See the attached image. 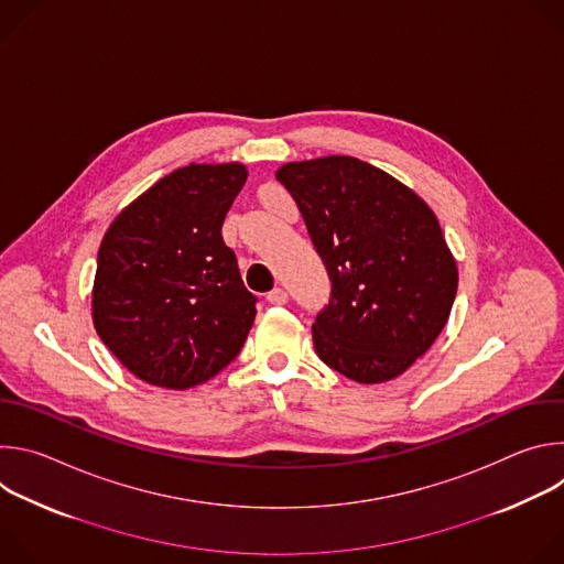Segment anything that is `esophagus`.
<instances>
[{"label":"esophagus","mask_w":564,"mask_h":564,"mask_svg":"<svg viewBox=\"0 0 564 564\" xmlns=\"http://www.w3.org/2000/svg\"><path fill=\"white\" fill-rule=\"evenodd\" d=\"M268 303H272V305H283V303H288V292L283 290V288H274L272 292H268Z\"/></svg>","instance_id":"34e87169"}]
</instances>
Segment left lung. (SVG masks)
Wrapping results in <instances>:
<instances>
[{"label":"left lung","mask_w":564,"mask_h":564,"mask_svg":"<svg viewBox=\"0 0 564 564\" xmlns=\"http://www.w3.org/2000/svg\"><path fill=\"white\" fill-rule=\"evenodd\" d=\"M276 178L333 281L330 303L312 324L318 359L357 383L406 372L440 337L457 292L433 209L352 155L288 163Z\"/></svg>","instance_id":"1"}]
</instances>
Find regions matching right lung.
Returning <instances> with one entry per match:
<instances>
[{"instance_id": "add662e5", "label": "right lung", "mask_w": 564, "mask_h": 564, "mask_svg": "<svg viewBox=\"0 0 564 564\" xmlns=\"http://www.w3.org/2000/svg\"><path fill=\"white\" fill-rule=\"evenodd\" d=\"M246 181L240 163H192L160 178L109 225L98 250L94 326L138 379L194 388L243 348L257 296L220 227Z\"/></svg>"}]
</instances>
